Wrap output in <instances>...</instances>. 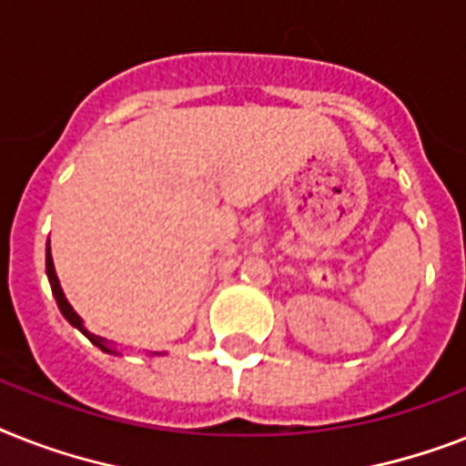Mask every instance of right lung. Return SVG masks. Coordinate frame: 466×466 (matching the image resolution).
Listing matches in <instances>:
<instances>
[{"label":"right lung","mask_w":466,"mask_h":466,"mask_svg":"<svg viewBox=\"0 0 466 466\" xmlns=\"http://www.w3.org/2000/svg\"><path fill=\"white\" fill-rule=\"evenodd\" d=\"M45 266H47V279H49V287H52V294H55L56 299V306H59V311H62V316L66 320H69L74 328H78V330L86 335V338L90 339V342L96 344V347H100L102 351H107V354H116L112 347H109V342L105 338H97V335H93L90 330H86V325H83L81 316L71 309V304L66 301V297H64L62 287H59V279H56V272H55V263H52V253H49V241H47V258H45Z\"/></svg>","instance_id":"1"}]
</instances>
